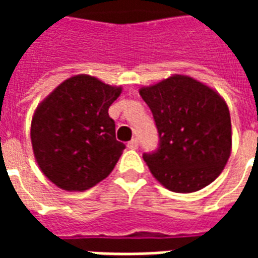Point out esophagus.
Masks as SVG:
<instances>
[{
  "label": "esophagus",
  "mask_w": 258,
  "mask_h": 258,
  "mask_svg": "<svg viewBox=\"0 0 258 258\" xmlns=\"http://www.w3.org/2000/svg\"><path fill=\"white\" fill-rule=\"evenodd\" d=\"M127 148H128V149H137V148H138V140L130 141L128 144H127Z\"/></svg>",
  "instance_id": "obj_1"
}]
</instances>
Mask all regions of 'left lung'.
<instances>
[{
	"label": "left lung",
	"mask_w": 258,
	"mask_h": 258,
	"mask_svg": "<svg viewBox=\"0 0 258 258\" xmlns=\"http://www.w3.org/2000/svg\"><path fill=\"white\" fill-rule=\"evenodd\" d=\"M153 113L160 146L144 155L152 175L177 194L203 189L222 173L232 151L227 102L199 80L173 74L140 88Z\"/></svg>",
	"instance_id": "1"
}]
</instances>
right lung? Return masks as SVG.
<instances>
[{
    "label": "right lung",
    "instance_id": "right-lung-1",
    "mask_svg": "<svg viewBox=\"0 0 258 258\" xmlns=\"http://www.w3.org/2000/svg\"><path fill=\"white\" fill-rule=\"evenodd\" d=\"M123 88L76 74L42 99L31 118L33 153L58 188L84 192L112 173L125 145L116 140L109 106Z\"/></svg>",
    "mask_w": 258,
    "mask_h": 258
}]
</instances>
